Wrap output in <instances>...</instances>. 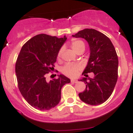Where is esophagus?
<instances>
[{
    "label": "esophagus",
    "instance_id": "1",
    "mask_svg": "<svg viewBox=\"0 0 133 133\" xmlns=\"http://www.w3.org/2000/svg\"><path fill=\"white\" fill-rule=\"evenodd\" d=\"M77 79H71V83H77Z\"/></svg>",
    "mask_w": 133,
    "mask_h": 133
}]
</instances>
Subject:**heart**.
I'll use <instances>...</instances> for the list:
<instances>
[{
	"instance_id": "b5f03b06",
	"label": "heart",
	"mask_w": 133,
	"mask_h": 133,
	"mask_svg": "<svg viewBox=\"0 0 133 133\" xmlns=\"http://www.w3.org/2000/svg\"><path fill=\"white\" fill-rule=\"evenodd\" d=\"M71 47L72 50H74L75 53H78L79 52L83 50L84 51L85 45V43L81 40H74L71 43ZM62 50L61 49L58 52V58H59L62 54ZM81 69V67L78 64H66L65 66L63 68V73L67 76L69 77H75L78 74V71Z\"/></svg>"
}]
</instances>
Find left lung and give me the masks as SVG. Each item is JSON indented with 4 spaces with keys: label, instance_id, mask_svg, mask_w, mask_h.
I'll use <instances>...</instances> for the list:
<instances>
[{
    "label": "left lung",
    "instance_id": "1",
    "mask_svg": "<svg viewBox=\"0 0 133 133\" xmlns=\"http://www.w3.org/2000/svg\"><path fill=\"white\" fill-rule=\"evenodd\" d=\"M72 36L85 39L90 50L87 65L82 74L86 77L79 79L86 83V88L79 93V97L91 105L103 103L113 93L118 77L119 61L114 46L108 37L95 29H84ZM91 72L94 77L89 78L87 74Z\"/></svg>",
    "mask_w": 133,
    "mask_h": 133
}]
</instances>
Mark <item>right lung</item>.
I'll return each mask as SVG.
<instances>
[{"instance_id": "obj_1", "label": "right lung", "mask_w": 133, "mask_h": 133, "mask_svg": "<svg viewBox=\"0 0 133 133\" xmlns=\"http://www.w3.org/2000/svg\"><path fill=\"white\" fill-rule=\"evenodd\" d=\"M67 40L41 34L30 39L22 46L15 67L20 93L32 107L41 111L54 108L61 99V89L70 79L58 75L46 81V74L54 67L58 52Z\"/></svg>"}]
</instances>
